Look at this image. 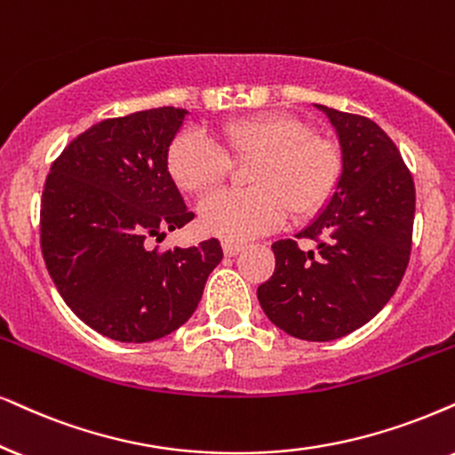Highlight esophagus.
<instances>
[{"label": "esophagus", "mask_w": 455, "mask_h": 455, "mask_svg": "<svg viewBox=\"0 0 455 455\" xmlns=\"http://www.w3.org/2000/svg\"><path fill=\"white\" fill-rule=\"evenodd\" d=\"M241 250H243V245H241V243H235V241H227V239L222 241V251H224V256L233 258V256H237Z\"/></svg>", "instance_id": "obj_1"}]
</instances>
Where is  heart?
<instances>
[{"label":"heart","mask_w":455,"mask_h":455,"mask_svg":"<svg viewBox=\"0 0 455 455\" xmlns=\"http://www.w3.org/2000/svg\"><path fill=\"white\" fill-rule=\"evenodd\" d=\"M228 155L254 157L250 188H224L199 205L205 233L245 241L277 228L287 212L296 220L315 216L336 193L342 157L336 145L290 115H256L220 125L218 138L180 132L168 148L172 180L187 193H205L231 168Z\"/></svg>","instance_id":"1"}]
</instances>
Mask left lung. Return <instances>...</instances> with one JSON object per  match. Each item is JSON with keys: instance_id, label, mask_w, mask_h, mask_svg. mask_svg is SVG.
I'll use <instances>...</instances> for the list:
<instances>
[{"instance_id": "left-lung-1", "label": "left lung", "mask_w": 455, "mask_h": 455, "mask_svg": "<svg viewBox=\"0 0 455 455\" xmlns=\"http://www.w3.org/2000/svg\"><path fill=\"white\" fill-rule=\"evenodd\" d=\"M336 130L342 174L336 193L294 239L273 243L275 273L258 287L264 315L308 342L338 340L376 317L403 279L416 188L399 148L361 115L315 105Z\"/></svg>"}]
</instances>
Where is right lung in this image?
Instances as JSON below:
<instances>
[{
    "label": "right lung",
    "instance_id": "add662e5",
    "mask_svg": "<svg viewBox=\"0 0 455 455\" xmlns=\"http://www.w3.org/2000/svg\"><path fill=\"white\" fill-rule=\"evenodd\" d=\"M188 111L159 107L92 125L52 164L42 254L67 307L119 342H151L187 323L222 260L218 239L159 254L148 239L193 220L168 172Z\"/></svg>",
    "mask_w": 455,
    "mask_h": 455
}]
</instances>
